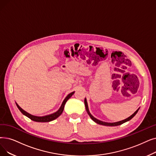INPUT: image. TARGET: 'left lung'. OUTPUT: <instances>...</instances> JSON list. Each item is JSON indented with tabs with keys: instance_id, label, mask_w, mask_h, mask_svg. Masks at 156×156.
Wrapping results in <instances>:
<instances>
[{
	"instance_id": "left-lung-1",
	"label": "left lung",
	"mask_w": 156,
	"mask_h": 156,
	"mask_svg": "<svg viewBox=\"0 0 156 156\" xmlns=\"http://www.w3.org/2000/svg\"><path fill=\"white\" fill-rule=\"evenodd\" d=\"M84 103H85V108H86V110H87L88 114H89V115L90 116V117L95 122H96V123H98V124H101V125H104V126H119V125H120V124H124V122H126L130 120L132 118H133V117H134L135 115H136V114L137 113L138 111L139 110V108H138V109L136 112H135L132 115H131L129 117L127 118V119H125V120H121V121L117 122L108 123V122H105L101 121V120H98V119H96V118H94V117L90 113V112H89V109H88V105H87V102L86 99H85Z\"/></svg>"
}]
</instances>
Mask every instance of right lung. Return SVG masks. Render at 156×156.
<instances>
[{"mask_svg": "<svg viewBox=\"0 0 156 156\" xmlns=\"http://www.w3.org/2000/svg\"><path fill=\"white\" fill-rule=\"evenodd\" d=\"M74 93V92H73L70 93L68 95V96H67L65 98L61 106H60V108H59V110L57 112L54 113L53 114H51V115H46V116H44V117H37V116L32 115H30V114L28 113L27 112H26L25 111H24L22 109V108H21L18 106V105L17 103H16V106H17L18 108L20 110V111L21 112L23 115H25V116H27V117H29L30 119H31L32 120L36 121V122H50L51 120H55V119L58 117L60 115L62 114V113L64 110V105H65L66 103L67 102V101L68 100L73 96V94Z\"/></svg>", "mask_w": 156, "mask_h": 156, "instance_id": "obj_1", "label": "right lung"}]
</instances>
